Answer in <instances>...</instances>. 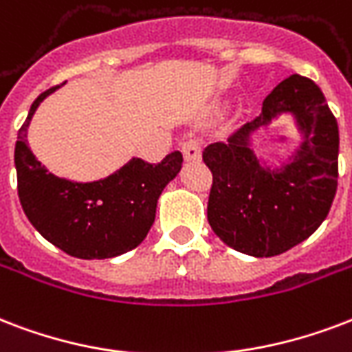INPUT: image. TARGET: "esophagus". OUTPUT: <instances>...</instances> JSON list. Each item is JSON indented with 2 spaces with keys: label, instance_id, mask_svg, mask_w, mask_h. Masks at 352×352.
<instances>
[{
  "label": "esophagus",
  "instance_id": "obj_1",
  "mask_svg": "<svg viewBox=\"0 0 352 352\" xmlns=\"http://www.w3.org/2000/svg\"><path fill=\"white\" fill-rule=\"evenodd\" d=\"M182 155L184 160H199L201 158V149H199V140L197 138H188L181 144Z\"/></svg>",
  "mask_w": 352,
  "mask_h": 352
}]
</instances>
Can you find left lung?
<instances>
[{
    "mask_svg": "<svg viewBox=\"0 0 352 352\" xmlns=\"http://www.w3.org/2000/svg\"><path fill=\"white\" fill-rule=\"evenodd\" d=\"M289 116L302 142L288 161L272 166L256 157L252 136ZM340 133L314 80L289 75L264 99L262 112L227 142L205 147L214 182L206 206L212 230L225 245L267 258L305 241L323 223L338 186Z\"/></svg>",
    "mask_w": 352,
    "mask_h": 352,
    "instance_id": "1",
    "label": "left lung"
}]
</instances>
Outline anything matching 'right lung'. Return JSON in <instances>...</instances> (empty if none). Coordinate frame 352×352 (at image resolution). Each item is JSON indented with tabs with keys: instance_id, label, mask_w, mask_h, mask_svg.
<instances>
[{
	"instance_id": "add662e5",
	"label": "right lung",
	"mask_w": 352,
	"mask_h": 352,
	"mask_svg": "<svg viewBox=\"0 0 352 352\" xmlns=\"http://www.w3.org/2000/svg\"><path fill=\"white\" fill-rule=\"evenodd\" d=\"M40 94L18 131V195L33 227L55 248L82 260L114 258L138 248L151 229L162 190L182 168L181 151L158 164L131 158L112 175L77 182L50 173L27 146L31 118L50 94Z\"/></svg>"
}]
</instances>
